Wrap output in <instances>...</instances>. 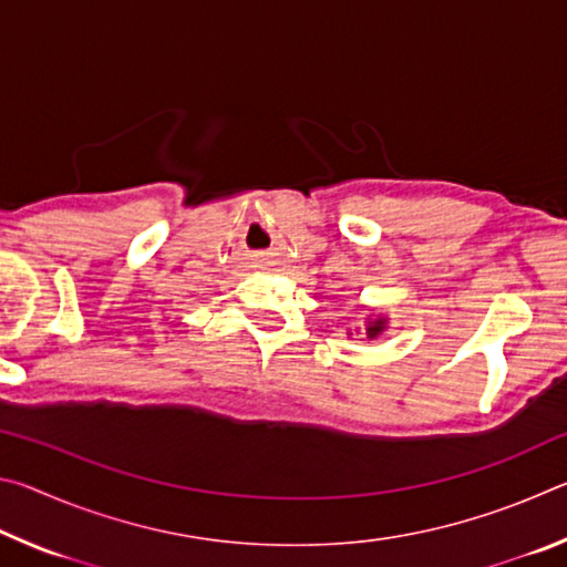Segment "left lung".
I'll return each instance as SVG.
<instances>
[{
    "instance_id": "1",
    "label": "left lung",
    "mask_w": 567,
    "mask_h": 567,
    "mask_svg": "<svg viewBox=\"0 0 567 567\" xmlns=\"http://www.w3.org/2000/svg\"><path fill=\"white\" fill-rule=\"evenodd\" d=\"M382 328H385V322H382V320L372 322L370 328H368V334H370V338H375V334H380V332H382Z\"/></svg>"
}]
</instances>
